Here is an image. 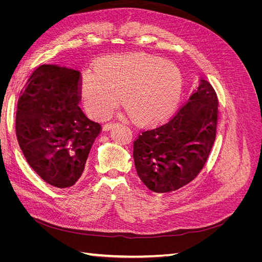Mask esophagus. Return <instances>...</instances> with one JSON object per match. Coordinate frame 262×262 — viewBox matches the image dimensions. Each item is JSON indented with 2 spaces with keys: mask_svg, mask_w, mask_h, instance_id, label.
<instances>
[{
  "mask_svg": "<svg viewBox=\"0 0 262 262\" xmlns=\"http://www.w3.org/2000/svg\"><path fill=\"white\" fill-rule=\"evenodd\" d=\"M114 126H115L114 123H107V124H105L104 126H102V130H104V131H110V130L114 128Z\"/></svg>",
  "mask_w": 262,
  "mask_h": 262,
  "instance_id": "esophagus-1",
  "label": "esophagus"
}]
</instances>
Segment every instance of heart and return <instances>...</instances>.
I'll list each match as a JSON object with an SVG mask.
<instances>
[{
    "mask_svg": "<svg viewBox=\"0 0 262 262\" xmlns=\"http://www.w3.org/2000/svg\"><path fill=\"white\" fill-rule=\"evenodd\" d=\"M81 93L94 118L112 113L120 93L126 112L139 123L156 124L177 108L182 77L179 69L163 58L141 52L114 53L101 58L96 71H85Z\"/></svg>",
    "mask_w": 262,
    "mask_h": 262,
    "instance_id": "b5f03b06",
    "label": "heart"
}]
</instances>
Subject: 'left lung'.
I'll list each match as a JSON object with an SVG mask.
<instances>
[{
    "label": "left lung",
    "instance_id": "obj_1",
    "mask_svg": "<svg viewBox=\"0 0 262 262\" xmlns=\"http://www.w3.org/2000/svg\"><path fill=\"white\" fill-rule=\"evenodd\" d=\"M217 105L211 84L200 80L184 107L167 123L143 131L134 141V165L149 190L175 191L198 176L215 140Z\"/></svg>",
    "mask_w": 262,
    "mask_h": 262
}]
</instances>
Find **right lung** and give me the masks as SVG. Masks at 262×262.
I'll return each mask as SVG.
<instances>
[{
    "instance_id": "add662e5",
    "label": "right lung",
    "mask_w": 262,
    "mask_h": 262,
    "mask_svg": "<svg viewBox=\"0 0 262 262\" xmlns=\"http://www.w3.org/2000/svg\"><path fill=\"white\" fill-rule=\"evenodd\" d=\"M81 75L58 64L37 68L17 102L16 136L33 170L55 188L80 179L101 126L78 106Z\"/></svg>"
}]
</instances>
